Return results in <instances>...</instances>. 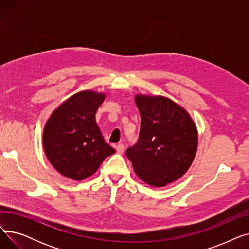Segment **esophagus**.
Instances as JSON below:
<instances>
[{"label":"esophagus","instance_id":"obj_1","mask_svg":"<svg viewBox=\"0 0 249 249\" xmlns=\"http://www.w3.org/2000/svg\"><path fill=\"white\" fill-rule=\"evenodd\" d=\"M116 151L118 154H122L124 152V145L123 144H118L116 146Z\"/></svg>","mask_w":249,"mask_h":249}]
</instances>
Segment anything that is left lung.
Returning a JSON list of instances; mask_svg holds the SVG:
<instances>
[{
	"label": "left lung",
	"mask_w": 249,
	"mask_h": 249,
	"mask_svg": "<svg viewBox=\"0 0 249 249\" xmlns=\"http://www.w3.org/2000/svg\"><path fill=\"white\" fill-rule=\"evenodd\" d=\"M141 117L138 142L126 150L135 174L165 187L184 176L198 148V130L185 108L163 96L136 95Z\"/></svg>",
	"instance_id": "left-lung-1"
}]
</instances>
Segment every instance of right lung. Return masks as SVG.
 I'll return each mask as SVG.
<instances>
[{
  "label": "right lung",
  "instance_id": "add662e5",
  "mask_svg": "<svg viewBox=\"0 0 249 249\" xmlns=\"http://www.w3.org/2000/svg\"><path fill=\"white\" fill-rule=\"evenodd\" d=\"M104 93L86 89L70 97L51 113L43 129V148L56 171L74 180L93 176L115 153L96 122Z\"/></svg>",
  "mask_w": 249,
  "mask_h": 249
}]
</instances>
